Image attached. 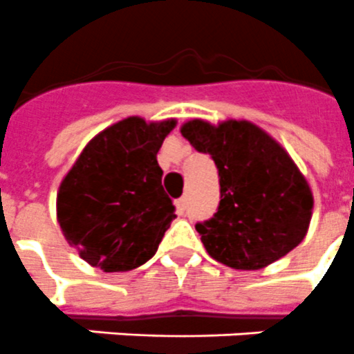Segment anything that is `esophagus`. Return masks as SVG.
Segmentation results:
<instances>
[{
    "label": "esophagus",
    "mask_w": 354,
    "mask_h": 354,
    "mask_svg": "<svg viewBox=\"0 0 354 354\" xmlns=\"http://www.w3.org/2000/svg\"><path fill=\"white\" fill-rule=\"evenodd\" d=\"M174 207H176L178 216H185V212H187V203H185V200H183V198H180V200L174 201Z\"/></svg>",
    "instance_id": "obj_1"
}]
</instances>
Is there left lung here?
I'll list each match as a JSON object with an SVG mask.
<instances>
[{
  "instance_id": "left-lung-1",
  "label": "left lung",
  "mask_w": 354,
  "mask_h": 354,
  "mask_svg": "<svg viewBox=\"0 0 354 354\" xmlns=\"http://www.w3.org/2000/svg\"><path fill=\"white\" fill-rule=\"evenodd\" d=\"M182 135L212 156L221 200L198 223L205 250L234 270H261L292 252L310 228L313 192L292 156L248 120L185 122Z\"/></svg>"
}]
</instances>
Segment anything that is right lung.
Instances as JSON below:
<instances>
[{
  "label": "right lung",
  "instance_id": "obj_1",
  "mask_svg": "<svg viewBox=\"0 0 354 354\" xmlns=\"http://www.w3.org/2000/svg\"><path fill=\"white\" fill-rule=\"evenodd\" d=\"M174 118L127 117L95 135L62 178L57 221L90 266L129 272L156 254L176 218L156 154Z\"/></svg>",
  "mask_w": 354,
  "mask_h": 354
}]
</instances>
